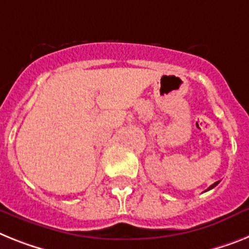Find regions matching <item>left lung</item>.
I'll return each instance as SVG.
<instances>
[{
    "label": "left lung",
    "instance_id": "obj_1",
    "mask_svg": "<svg viewBox=\"0 0 249 249\" xmlns=\"http://www.w3.org/2000/svg\"><path fill=\"white\" fill-rule=\"evenodd\" d=\"M218 183H219V181H216V182H215V183H213V185H212V186H210V187H209V189H208V190H206V191H209V190H212V189H214L215 186L218 185Z\"/></svg>",
    "mask_w": 249,
    "mask_h": 249
}]
</instances>
